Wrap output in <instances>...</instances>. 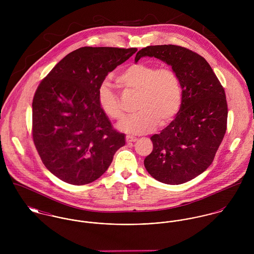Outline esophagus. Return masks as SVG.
<instances>
[{"instance_id":"esophagus-1","label":"esophagus","mask_w":254,"mask_h":254,"mask_svg":"<svg viewBox=\"0 0 254 254\" xmlns=\"http://www.w3.org/2000/svg\"><path fill=\"white\" fill-rule=\"evenodd\" d=\"M137 141L136 137H132V136H126V142L127 143H134Z\"/></svg>"}]
</instances>
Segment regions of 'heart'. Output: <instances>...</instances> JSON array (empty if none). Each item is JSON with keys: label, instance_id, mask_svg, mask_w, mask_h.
Returning <instances> with one entry per match:
<instances>
[{"label": "heart", "instance_id": "heart-1", "mask_svg": "<svg viewBox=\"0 0 254 254\" xmlns=\"http://www.w3.org/2000/svg\"><path fill=\"white\" fill-rule=\"evenodd\" d=\"M117 85L127 91L138 92L136 113L127 117L119 128L129 134L143 135L152 132L157 124L166 126L179 112L183 88L179 74L170 66L158 67L152 64L134 63L115 77ZM100 109L112 120L124 117L120 100L107 81L100 84L97 92Z\"/></svg>", "mask_w": 254, "mask_h": 254}]
</instances>
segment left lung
Listing matches in <instances>:
<instances>
[{"instance_id": "left-lung-1", "label": "left lung", "mask_w": 254, "mask_h": 254, "mask_svg": "<svg viewBox=\"0 0 254 254\" xmlns=\"http://www.w3.org/2000/svg\"><path fill=\"white\" fill-rule=\"evenodd\" d=\"M143 57L171 65L183 88L176 118L150 137L153 148L145 158V169L157 181L183 184L204 172L215 157L227 129L225 91L205 59L187 48L148 46L137 53L135 62Z\"/></svg>"}]
</instances>
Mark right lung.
I'll use <instances>...</instances> for the list:
<instances>
[{"label": "right lung", "mask_w": 254, "mask_h": 254, "mask_svg": "<svg viewBox=\"0 0 254 254\" xmlns=\"http://www.w3.org/2000/svg\"><path fill=\"white\" fill-rule=\"evenodd\" d=\"M137 48L83 47L64 57L41 81L32 103V136L46 168L62 181L100 178L125 135L112 128L97 92L107 75Z\"/></svg>", "instance_id": "right-lung-1"}]
</instances>
